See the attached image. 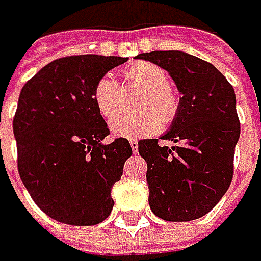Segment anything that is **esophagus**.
Masks as SVG:
<instances>
[{"mask_svg": "<svg viewBox=\"0 0 261 261\" xmlns=\"http://www.w3.org/2000/svg\"><path fill=\"white\" fill-rule=\"evenodd\" d=\"M129 147H132L133 153H138V148H139V145H138V141H132V142H129Z\"/></svg>", "mask_w": 261, "mask_h": 261, "instance_id": "34e87169", "label": "esophagus"}]
</instances>
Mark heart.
<instances>
[{
	"label": "heart",
	"instance_id": "heart-1",
	"mask_svg": "<svg viewBox=\"0 0 261 261\" xmlns=\"http://www.w3.org/2000/svg\"><path fill=\"white\" fill-rule=\"evenodd\" d=\"M125 79L129 83L145 88V92L139 99V108H145V111L136 114H117L113 117L110 129L114 136L136 139L156 133L162 126V120L164 123L173 120L178 111V99L169 86V75L161 66L148 62H138L126 68ZM92 100L103 117L116 114L122 103L117 80L110 74L102 75L92 89Z\"/></svg>",
	"mask_w": 261,
	"mask_h": 261
}]
</instances>
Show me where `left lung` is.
I'll return each mask as SVG.
<instances>
[{
  "label": "left lung",
  "instance_id": "obj_1",
  "mask_svg": "<svg viewBox=\"0 0 261 261\" xmlns=\"http://www.w3.org/2000/svg\"><path fill=\"white\" fill-rule=\"evenodd\" d=\"M169 72L179 91L178 111L162 139L139 141L147 162L148 204L165 221H192L211 212L227 192L240 139L235 91L209 62L182 50L136 55Z\"/></svg>",
  "mask_w": 261,
  "mask_h": 261
}]
</instances>
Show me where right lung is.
I'll return each mask as SVG.
<instances>
[{
	"instance_id": "obj_1",
	"label": "right lung",
	"mask_w": 261,
	"mask_h": 261,
	"mask_svg": "<svg viewBox=\"0 0 261 261\" xmlns=\"http://www.w3.org/2000/svg\"><path fill=\"white\" fill-rule=\"evenodd\" d=\"M126 60L96 54L54 60L20 92L13 117L18 172L37 206L60 223L99 224L113 211L111 189L133 151L123 138L103 144L110 129L92 89Z\"/></svg>"
}]
</instances>
